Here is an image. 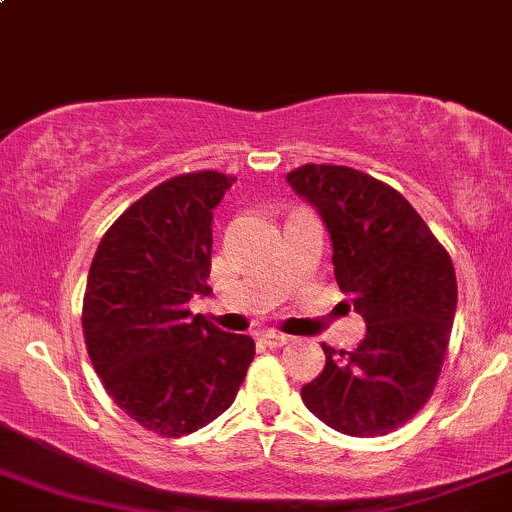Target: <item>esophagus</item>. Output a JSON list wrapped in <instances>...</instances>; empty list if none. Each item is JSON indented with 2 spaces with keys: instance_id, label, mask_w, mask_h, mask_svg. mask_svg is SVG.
<instances>
[{
  "instance_id": "esophagus-1",
  "label": "esophagus",
  "mask_w": 512,
  "mask_h": 512,
  "mask_svg": "<svg viewBox=\"0 0 512 512\" xmlns=\"http://www.w3.org/2000/svg\"><path fill=\"white\" fill-rule=\"evenodd\" d=\"M261 342L268 346V349H278V346H285L290 342V337H285V334H278V332H266L261 337Z\"/></svg>"
}]
</instances>
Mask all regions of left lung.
<instances>
[{
  "label": "left lung",
  "mask_w": 512,
  "mask_h": 512,
  "mask_svg": "<svg viewBox=\"0 0 512 512\" xmlns=\"http://www.w3.org/2000/svg\"><path fill=\"white\" fill-rule=\"evenodd\" d=\"M320 214L332 241L334 278L364 317L354 351L324 346V368L300 390L332 430L378 437L427 403L447 354L456 312L452 258L400 192L344 166L285 175Z\"/></svg>",
  "instance_id": "obj_1"
}]
</instances>
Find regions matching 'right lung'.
<instances>
[{"label": "right lung", "mask_w": 512, "mask_h": 512, "mask_svg": "<svg viewBox=\"0 0 512 512\" xmlns=\"http://www.w3.org/2000/svg\"><path fill=\"white\" fill-rule=\"evenodd\" d=\"M234 178L178 175L146 192L102 236L87 276V354L114 403L161 437H183L234 403L254 339L192 317L210 293L212 210Z\"/></svg>", "instance_id": "add662e5"}]
</instances>
